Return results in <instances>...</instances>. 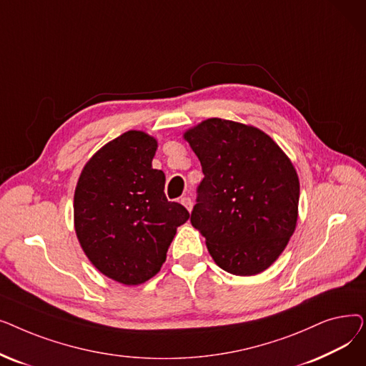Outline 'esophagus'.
Returning a JSON list of instances; mask_svg holds the SVG:
<instances>
[{
    "label": "esophagus",
    "instance_id": "1",
    "mask_svg": "<svg viewBox=\"0 0 366 366\" xmlns=\"http://www.w3.org/2000/svg\"><path fill=\"white\" fill-rule=\"evenodd\" d=\"M181 203L191 212V209H193V200H191L188 196H184V197H181Z\"/></svg>",
    "mask_w": 366,
    "mask_h": 366
}]
</instances>
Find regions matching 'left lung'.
<instances>
[{"label": "left lung", "instance_id": "obj_1", "mask_svg": "<svg viewBox=\"0 0 366 366\" xmlns=\"http://www.w3.org/2000/svg\"><path fill=\"white\" fill-rule=\"evenodd\" d=\"M203 181L191 224L222 270L255 276L285 251L298 219L300 179L283 149L258 127L207 119L185 130Z\"/></svg>", "mask_w": 366, "mask_h": 366}]
</instances>
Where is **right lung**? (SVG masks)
<instances>
[{"mask_svg": "<svg viewBox=\"0 0 366 366\" xmlns=\"http://www.w3.org/2000/svg\"><path fill=\"white\" fill-rule=\"evenodd\" d=\"M157 139L129 130L96 151L74 193V227L89 261L107 277L141 285L166 261L188 210L164 196L166 177L152 169Z\"/></svg>", "mask_w": 366, "mask_h": 366, "instance_id": "add662e5", "label": "right lung"}]
</instances>
